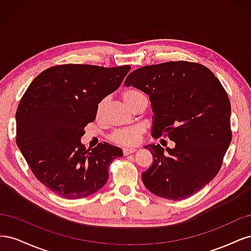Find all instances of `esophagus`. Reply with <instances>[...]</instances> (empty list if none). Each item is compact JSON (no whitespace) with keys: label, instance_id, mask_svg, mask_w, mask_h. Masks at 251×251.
I'll list each match as a JSON object with an SVG mask.
<instances>
[{"label":"esophagus","instance_id":"34e87169","mask_svg":"<svg viewBox=\"0 0 251 251\" xmlns=\"http://www.w3.org/2000/svg\"><path fill=\"white\" fill-rule=\"evenodd\" d=\"M135 151H136V149H134V148H126V149H124V154H125V156L130 155V154H133Z\"/></svg>","mask_w":251,"mask_h":251}]
</instances>
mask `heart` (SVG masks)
Here are the masks:
<instances>
[{
	"instance_id": "obj_1",
	"label": "heart",
	"mask_w": 251,
	"mask_h": 251,
	"mask_svg": "<svg viewBox=\"0 0 251 251\" xmlns=\"http://www.w3.org/2000/svg\"><path fill=\"white\" fill-rule=\"evenodd\" d=\"M144 96V94L138 89H127L123 93V100L128 105L132 107L135 101L138 100L139 97ZM105 105H107V100L103 98L97 104L96 108V115L97 117H100L104 111ZM143 133V127L136 126L127 128H121V130L116 131L111 136V139L113 142L123 147H134L137 146L140 142L141 135Z\"/></svg>"
}]
</instances>
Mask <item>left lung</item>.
Returning <instances> with one entry per match:
<instances>
[{"mask_svg":"<svg viewBox=\"0 0 251 251\" xmlns=\"http://www.w3.org/2000/svg\"><path fill=\"white\" fill-rule=\"evenodd\" d=\"M125 86L150 95L151 136L175 142L173 149L144 147L153 156L141 175L144 186L175 201L199 192L217 176L231 142V107L221 82L205 66L179 60L134 70Z\"/></svg>","mask_w":251,"mask_h":251,"instance_id":"1","label":"left lung"}]
</instances>
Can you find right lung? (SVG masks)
<instances>
[{"mask_svg":"<svg viewBox=\"0 0 251 251\" xmlns=\"http://www.w3.org/2000/svg\"><path fill=\"white\" fill-rule=\"evenodd\" d=\"M131 66L67 64L48 68L30 83L16 114L17 144L36 179L66 199L93 195L107 183L123 150L110 143L86 149L85 127L97 104L117 90Z\"/></svg>","mask_w":251,"mask_h":251,"instance_id":"add662e5","label":"right lung"}]
</instances>
